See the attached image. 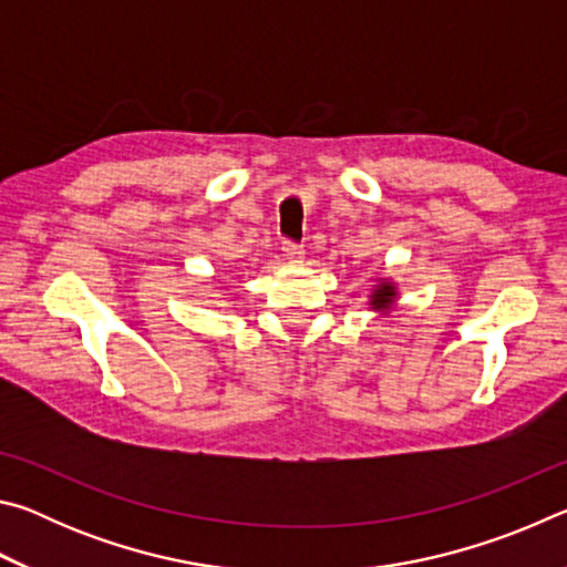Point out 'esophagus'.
<instances>
[{
  "label": "esophagus",
  "mask_w": 567,
  "mask_h": 567,
  "mask_svg": "<svg viewBox=\"0 0 567 567\" xmlns=\"http://www.w3.org/2000/svg\"><path fill=\"white\" fill-rule=\"evenodd\" d=\"M282 252H285L287 260L300 262L302 257H305V245H302V243H295V239H285V243H282Z\"/></svg>",
  "instance_id": "obj_1"
}]
</instances>
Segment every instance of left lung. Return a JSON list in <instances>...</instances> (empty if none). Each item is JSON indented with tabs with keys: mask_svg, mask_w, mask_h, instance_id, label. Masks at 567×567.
Instances as JSON below:
<instances>
[{
	"mask_svg": "<svg viewBox=\"0 0 567 567\" xmlns=\"http://www.w3.org/2000/svg\"><path fill=\"white\" fill-rule=\"evenodd\" d=\"M392 297H395V292H392L390 285H380V290L372 292V305L375 307H388L392 302Z\"/></svg>",
	"mask_w": 567,
	"mask_h": 567,
	"instance_id": "left-lung-1",
	"label": "left lung"
}]
</instances>
